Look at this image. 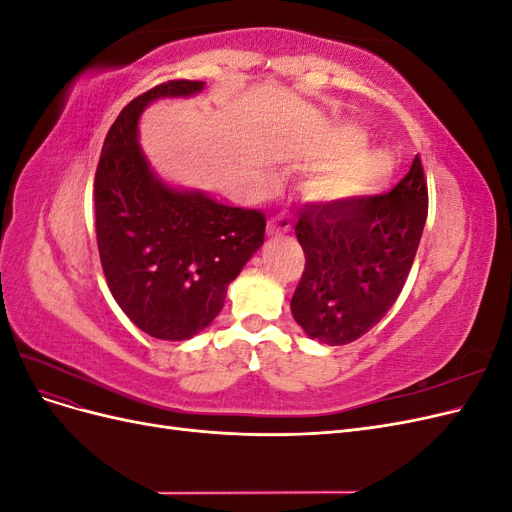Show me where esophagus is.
I'll return each instance as SVG.
<instances>
[{
    "label": "esophagus",
    "instance_id": "1",
    "mask_svg": "<svg viewBox=\"0 0 512 512\" xmlns=\"http://www.w3.org/2000/svg\"><path fill=\"white\" fill-rule=\"evenodd\" d=\"M292 228V220L286 213L273 215V218L267 222V235H282V232H288Z\"/></svg>",
    "mask_w": 512,
    "mask_h": 512
}]
</instances>
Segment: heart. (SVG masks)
I'll return each mask as SVG.
<instances>
[{
	"label": "heart",
	"instance_id": "b5f03b06",
	"mask_svg": "<svg viewBox=\"0 0 512 512\" xmlns=\"http://www.w3.org/2000/svg\"><path fill=\"white\" fill-rule=\"evenodd\" d=\"M339 145H342L344 153L351 156L352 152L361 150L365 145V136L359 130L346 128L339 134ZM395 170L397 164L389 153L382 149H369L356 157L348 158L337 168L329 170V173H324L314 183L312 192L320 203L327 205L352 203V200L384 190L395 177Z\"/></svg>",
	"mask_w": 512,
	"mask_h": 512
}]
</instances>
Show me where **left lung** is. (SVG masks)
Here are the masks:
<instances>
[{
  "label": "left lung",
  "instance_id": "obj_1",
  "mask_svg": "<svg viewBox=\"0 0 512 512\" xmlns=\"http://www.w3.org/2000/svg\"><path fill=\"white\" fill-rule=\"evenodd\" d=\"M427 220V181L414 158L389 194L305 205L294 226L305 271L290 312L309 339L344 346L386 316L404 288Z\"/></svg>",
  "mask_w": 512,
  "mask_h": 512
}]
</instances>
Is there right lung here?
<instances>
[{
  "label": "right lung",
  "mask_w": 512,
  "mask_h": 512,
  "mask_svg": "<svg viewBox=\"0 0 512 512\" xmlns=\"http://www.w3.org/2000/svg\"><path fill=\"white\" fill-rule=\"evenodd\" d=\"M203 89V81H168L134 98L104 138L94 181L108 288L138 329L166 342L207 329L230 282L265 243L267 220L258 209L170 185L138 143V119L149 104Z\"/></svg>",
  "instance_id": "add662e5"
}]
</instances>
